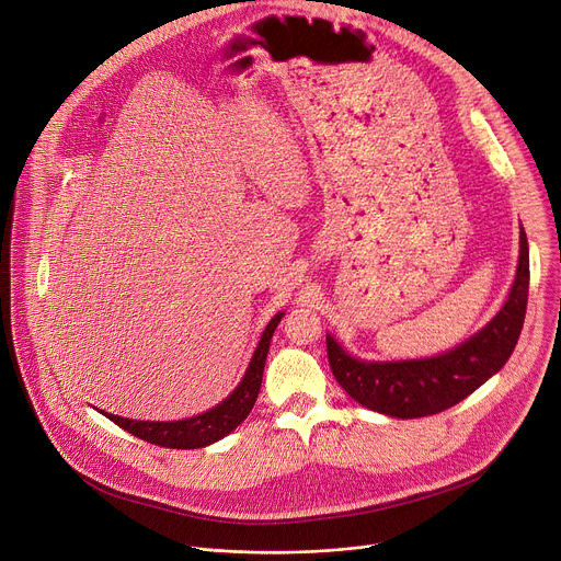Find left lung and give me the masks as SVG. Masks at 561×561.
Segmentation results:
<instances>
[{
    "mask_svg": "<svg viewBox=\"0 0 561 561\" xmlns=\"http://www.w3.org/2000/svg\"><path fill=\"white\" fill-rule=\"evenodd\" d=\"M528 285L530 257L522 229L519 270L510 296L479 334L440 357L391 364L357 362L332 336H325L332 375L353 400L377 413L404 420L440 413L471 396L510 359L524 328Z\"/></svg>",
    "mask_w": 561,
    "mask_h": 561,
    "instance_id": "obj_1",
    "label": "left lung"
}]
</instances>
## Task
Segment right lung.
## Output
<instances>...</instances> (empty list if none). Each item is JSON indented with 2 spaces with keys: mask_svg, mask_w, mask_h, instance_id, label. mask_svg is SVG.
<instances>
[{
  "mask_svg": "<svg viewBox=\"0 0 561 561\" xmlns=\"http://www.w3.org/2000/svg\"><path fill=\"white\" fill-rule=\"evenodd\" d=\"M283 312L276 314L270 325L265 328L261 343L251 357V364L244 373V379L240 381L238 389L215 409L188 417V420H178V422H141V420H127V417H118L112 413H105V417H110L114 424H118L121 428H125L127 434H133L146 443L159 445V447H170V449H197V447H206L215 440L225 438L227 434L249 415V411L255 404L257 391H261L263 383V370H265V359L270 353V341L274 336L276 325L280 323Z\"/></svg>",
  "mask_w": 561,
  "mask_h": 561,
  "instance_id": "obj_1",
  "label": "right lung"
}]
</instances>
